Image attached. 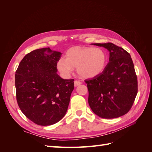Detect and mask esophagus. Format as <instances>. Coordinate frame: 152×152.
Listing matches in <instances>:
<instances>
[{"instance_id": "1", "label": "esophagus", "mask_w": 152, "mask_h": 152, "mask_svg": "<svg viewBox=\"0 0 152 152\" xmlns=\"http://www.w3.org/2000/svg\"><path fill=\"white\" fill-rule=\"evenodd\" d=\"M80 85H81V83L79 81V80H75L74 81V85H75V86H78Z\"/></svg>"}]
</instances>
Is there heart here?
Here are the masks:
<instances>
[{"mask_svg":"<svg viewBox=\"0 0 152 152\" xmlns=\"http://www.w3.org/2000/svg\"><path fill=\"white\" fill-rule=\"evenodd\" d=\"M66 57L56 62L57 69L65 78L71 76L74 67L83 78H93L103 72L107 60L106 53L99 48L74 47L67 50Z\"/></svg>","mask_w":152,"mask_h":152,"instance_id":"b5f03b06","label":"heart"}]
</instances>
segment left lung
I'll list each match as a JSON object with an SVG mask.
<instances>
[{
  "label": "left lung",
  "mask_w": 152,
  "mask_h": 152,
  "mask_svg": "<svg viewBox=\"0 0 152 152\" xmlns=\"http://www.w3.org/2000/svg\"><path fill=\"white\" fill-rule=\"evenodd\" d=\"M109 51V62L99 75L85 80L88 103L96 115L111 119L129 112L138 92L137 77L129 53L112 43H93Z\"/></svg>",
  "instance_id": "obj_1"
}]
</instances>
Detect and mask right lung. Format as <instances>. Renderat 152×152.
<instances>
[{"mask_svg": "<svg viewBox=\"0 0 152 152\" xmlns=\"http://www.w3.org/2000/svg\"><path fill=\"white\" fill-rule=\"evenodd\" d=\"M61 55L49 48L32 50L24 56L15 72L18 105L39 126L59 122L68 108L74 79H63L57 73L56 62Z\"/></svg>", "mask_w": 152, "mask_h": 152, "instance_id": "right-lung-1", "label": "right lung"}]
</instances>
